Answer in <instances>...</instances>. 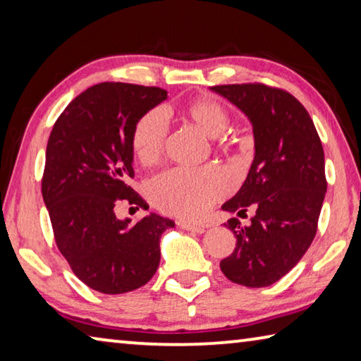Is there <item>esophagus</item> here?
<instances>
[{"mask_svg":"<svg viewBox=\"0 0 361 361\" xmlns=\"http://www.w3.org/2000/svg\"><path fill=\"white\" fill-rule=\"evenodd\" d=\"M178 226H180L181 229H185V231H191V232H195V234H204V232H205V228H204V226L191 224V223H186V221H178Z\"/></svg>","mask_w":361,"mask_h":361,"instance_id":"obj_1","label":"esophagus"}]
</instances>
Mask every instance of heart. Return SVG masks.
Here are the masks:
<instances>
[{
	"label": "heart",
	"instance_id": "obj_1",
	"mask_svg": "<svg viewBox=\"0 0 361 361\" xmlns=\"http://www.w3.org/2000/svg\"><path fill=\"white\" fill-rule=\"evenodd\" d=\"M180 116L209 138L221 137L229 127L228 111L209 99L188 102ZM166 140L167 122L162 113H146L132 133L133 154L143 166H151L161 157ZM228 191V178L215 167L167 170L149 185V197L157 209L185 219L202 218Z\"/></svg>",
	"mask_w": 361,
	"mask_h": 361
}]
</instances>
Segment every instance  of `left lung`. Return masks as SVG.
Masks as SVG:
<instances>
[{"label":"left lung","instance_id":"obj_1","mask_svg":"<svg viewBox=\"0 0 361 361\" xmlns=\"http://www.w3.org/2000/svg\"><path fill=\"white\" fill-rule=\"evenodd\" d=\"M247 116L253 127L255 157L247 180L221 210L231 218L235 248L219 267L231 282L250 288L276 283L312 243L326 194L325 154L309 113L291 94L262 84L210 87Z\"/></svg>","mask_w":361,"mask_h":361}]
</instances>
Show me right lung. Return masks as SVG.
<instances>
[{
	"instance_id": "obj_1",
	"label": "right lung",
	"mask_w": 361,
	"mask_h": 361,
	"mask_svg": "<svg viewBox=\"0 0 361 361\" xmlns=\"http://www.w3.org/2000/svg\"><path fill=\"white\" fill-rule=\"evenodd\" d=\"M166 99L161 87L97 84L63 109L49 137L42 199L54 237L76 277L105 295L148 283L161 262L164 231L175 226L156 213L135 224L114 213L119 200L148 210L129 186L132 133Z\"/></svg>"
}]
</instances>
